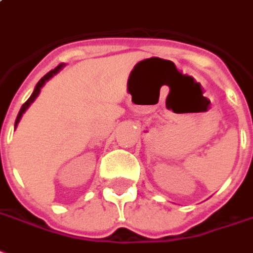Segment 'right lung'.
Wrapping results in <instances>:
<instances>
[{
    "label": "right lung",
    "mask_w": 253,
    "mask_h": 253,
    "mask_svg": "<svg viewBox=\"0 0 253 253\" xmlns=\"http://www.w3.org/2000/svg\"><path fill=\"white\" fill-rule=\"evenodd\" d=\"M64 66H65V65H64V64H60V65L57 66V68H54L53 71H50L49 73H46L43 78H42V79H41V80H39V82H38L37 87H35V89H34V92H32L31 96H30V98L27 99L26 103H24V105L21 106L20 112H19V114H17V118H16V123H15V129H16V126H17V124L20 123V118L23 117V114L26 113V110H27V109H28V107H30V105H31L32 102L37 99V96H38V95H39V92H41V88L43 87L44 83H46L47 80H50V79L53 78L54 75H57V73L60 72V71H61V69H62V68H64Z\"/></svg>",
    "instance_id": "add662e5"
}]
</instances>
